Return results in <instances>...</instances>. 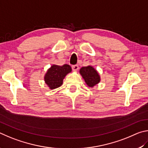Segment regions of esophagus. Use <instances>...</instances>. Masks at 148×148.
Here are the masks:
<instances>
[{
  "instance_id": "obj_1",
  "label": "esophagus",
  "mask_w": 148,
  "mask_h": 148,
  "mask_svg": "<svg viewBox=\"0 0 148 148\" xmlns=\"http://www.w3.org/2000/svg\"><path fill=\"white\" fill-rule=\"evenodd\" d=\"M79 67L78 65H74V66H72V69L74 71H77V70L79 69Z\"/></svg>"
}]
</instances>
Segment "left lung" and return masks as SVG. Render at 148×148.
Wrapping results in <instances>:
<instances>
[{
  "label": "left lung",
  "instance_id": "obj_1",
  "mask_svg": "<svg viewBox=\"0 0 148 148\" xmlns=\"http://www.w3.org/2000/svg\"><path fill=\"white\" fill-rule=\"evenodd\" d=\"M84 82L90 88L94 87L95 85L99 84L101 81V77L99 73L92 66L82 67L79 70Z\"/></svg>",
  "mask_w": 148,
  "mask_h": 148
}]
</instances>
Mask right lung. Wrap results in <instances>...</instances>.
Wrapping results in <instances>:
<instances>
[{
    "instance_id": "add662e5",
    "label": "right lung",
    "mask_w": 148,
    "mask_h": 148,
    "mask_svg": "<svg viewBox=\"0 0 148 148\" xmlns=\"http://www.w3.org/2000/svg\"><path fill=\"white\" fill-rule=\"evenodd\" d=\"M71 71V67L68 64L63 66L53 64L44 75V81L50 90L56 89L62 86L64 79Z\"/></svg>"
}]
</instances>
